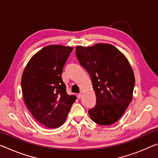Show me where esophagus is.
<instances>
[{
  "mask_svg": "<svg viewBox=\"0 0 158 158\" xmlns=\"http://www.w3.org/2000/svg\"><path fill=\"white\" fill-rule=\"evenodd\" d=\"M81 96H82V94H79L78 95H77V98H81Z\"/></svg>",
  "mask_w": 158,
  "mask_h": 158,
  "instance_id": "34e87169",
  "label": "esophagus"
}]
</instances>
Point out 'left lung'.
Listing matches in <instances>:
<instances>
[{"instance_id": "left-lung-1", "label": "left lung", "mask_w": 158, "mask_h": 158, "mask_svg": "<svg viewBox=\"0 0 158 158\" xmlns=\"http://www.w3.org/2000/svg\"><path fill=\"white\" fill-rule=\"evenodd\" d=\"M76 56L89 72L96 96V104L89 110L95 123L110 125L124 114L133 98L135 77L124 55L109 44L77 46Z\"/></svg>"}]
</instances>
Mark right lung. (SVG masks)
Returning <instances> with one entry per match:
<instances>
[{
	"mask_svg": "<svg viewBox=\"0 0 158 158\" xmlns=\"http://www.w3.org/2000/svg\"><path fill=\"white\" fill-rule=\"evenodd\" d=\"M72 50L61 45L45 46L32 56L22 74L25 104L36 121L48 128L64 123L77 99L74 95L67 94L61 76Z\"/></svg>",
	"mask_w": 158,
	"mask_h": 158,
	"instance_id": "right-lung-1",
	"label": "right lung"
}]
</instances>
